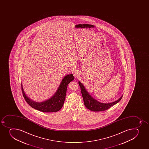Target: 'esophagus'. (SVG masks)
Masks as SVG:
<instances>
[{"instance_id": "esophagus-1", "label": "esophagus", "mask_w": 149, "mask_h": 149, "mask_svg": "<svg viewBox=\"0 0 149 149\" xmlns=\"http://www.w3.org/2000/svg\"><path fill=\"white\" fill-rule=\"evenodd\" d=\"M73 75L74 76V77H78L80 75V73H79L78 71L75 70L74 71V72Z\"/></svg>"}]
</instances>
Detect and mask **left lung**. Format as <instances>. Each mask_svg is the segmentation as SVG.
I'll list each match as a JSON object with an SVG mask.
<instances>
[{
    "label": "left lung",
    "instance_id": "left-lung-1",
    "mask_svg": "<svg viewBox=\"0 0 149 149\" xmlns=\"http://www.w3.org/2000/svg\"><path fill=\"white\" fill-rule=\"evenodd\" d=\"M79 84L81 87V94L83 96V100L84 102V105L87 109L90 110L94 111V112H99V111H103L106 110L111 106H113L118 102L122 99V96H121L118 100L113 102L111 103H101L97 102L96 100L93 99L89 94L87 92L84 88V86L80 81H79Z\"/></svg>",
    "mask_w": 149,
    "mask_h": 149
}]
</instances>
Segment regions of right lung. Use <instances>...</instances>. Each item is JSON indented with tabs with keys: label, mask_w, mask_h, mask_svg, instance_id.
Listing matches in <instances>:
<instances>
[{
	"label": "right lung",
	"mask_w": 149,
	"mask_h": 149,
	"mask_svg": "<svg viewBox=\"0 0 149 149\" xmlns=\"http://www.w3.org/2000/svg\"><path fill=\"white\" fill-rule=\"evenodd\" d=\"M74 76L72 74L66 75L62 80V82L59 86L58 90L55 94L51 98L42 102H33L27 97L24 93L21 84V89L24 98L26 102L31 107L45 113L57 112L60 110L63 106L66 96V89L68 84L74 80Z\"/></svg>",
	"instance_id": "right-lung-1"
}]
</instances>
